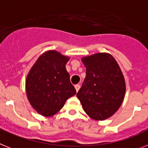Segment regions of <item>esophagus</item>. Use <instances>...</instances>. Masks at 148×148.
<instances>
[{
  "label": "esophagus",
  "instance_id": "esophagus-1",
  "mask_svg": "<svg viewBox=\"0 0 148 148\" xmlns=\"http://www.w3.org/2000/svg\"><path fill=\"white\" fill-rule=\"evenodd\" d=\"M74 87H75V89H76V91L78 92V91H79V89H80V86L79 85V84H77V85L74 86Z\"/></svg>",
  "mask_w": 148,
  "mask_h": 148
}]
</instances>
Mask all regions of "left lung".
I'll use <instances>...</instances> for the list:
<instances>
[{
    "instance_id": "8db88e82",
    "label": "left lung",
    "mask_w": 148,
    "mask_h": 148,
    "mask_svg": "<svg viewBox=\"0 0 148 148\" xmlns=\"http://www.w3.org/2000/svg\"><path fill=\"white\" fill-rule=\"evenodd\" d=\"M86 68V78L77 97L92 119L111 116L122 104L126 92L123 74L110 54L96 53L82 58Z\"/></svg>"
}]
</instances>
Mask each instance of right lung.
I'll use <instances>...</instances> for the list:
<instances>
[{
    "instance_id": "right-lung-1",
    "label": "right lung",
    "mask_w": 148,
    "mask_h": 148,
    "mask_svg": "<svg viewBox=\"0 0 148 148\" xmlns=\"http://www.w3.org/2000/svg\"><path fill=\"white\" fill-rule=\"evenodd\" d=\"M69 57L55 50L47 51L36 61L25 82L27 97L33 108L44 116H51L62 108L76 94L65 68Z\"/></svg>"
}]
</instances>
